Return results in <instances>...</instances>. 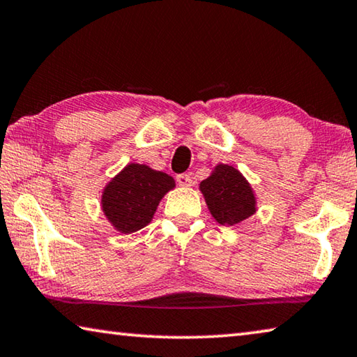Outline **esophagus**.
Here are the masks:
<instances>
[{"label": "esophagus", "instance_id": "34e87169", "mask_svg": "<svg viewBox=\"0 0 357 357\" xmlns=\"http://www.w3.org/2000/svg\"><path fill=\"white\" fill-rule=\"evenodd\" d=\"M176 181H178V184H179V185H183V187H189V185H192V178L189 176V174H185V173H183V174H178V176H176Z\"/></svg>", "mask_w": 357, "mask_h": 357}]
</instances>
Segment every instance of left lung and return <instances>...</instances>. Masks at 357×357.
<instances>
[{
  "mask_svg": "<svg viewBox=\"0 0 357 357\" xmlns=\"http://www.w3.org/2000/svg\"><path fill=\"white\" fill-rule=\"evenodd\" d=\"M200 192L211 215L220 225H238L257 213V197L243 173L231 165L219 164L200 183Z\"/></svg>",
  "mask_w": 357,
  "mask_h": 357,
  "instance_id": "8db88e82",
  "label": "left lung"
}]
</instances>
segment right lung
<instances>
[{"instance_id":"1","label":"right lung","mask_w":357,"mask_h":357,"mask_svg":"<svg viewBox=\"0 0 357 357\" xmlns=\"http://www.w3.org/2000/svg\"><path fill=\"white\" fill-rule=\"evenodd\" d=\"M174 185L170 174L143 164H129L102 190V213L116 231L135 233L153 220L160 200Z\"/></svg>"}]
</instances>
